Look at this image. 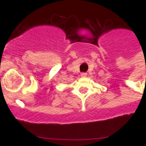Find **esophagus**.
Returning a JSON list of instances; mask_svg holds the SVG:
<instances>
[{
	"instance_id": "34e87169",
	"label": "esophagus",
	"mask_w": 146,
	"mask_h": 146,
	"mask_svg": "<svg viewBox=\"0 0 146 146\" xmlns=\"http://www.w3.org/2000/svg\"><path fill=\"white\" fill-rule=\"evenodd\" d=\"M86 76H87V74H86V73H84V72H83V73H81V77H86Z\"/></svg>"
}]
</instances>
